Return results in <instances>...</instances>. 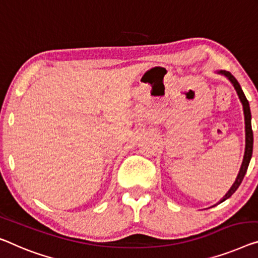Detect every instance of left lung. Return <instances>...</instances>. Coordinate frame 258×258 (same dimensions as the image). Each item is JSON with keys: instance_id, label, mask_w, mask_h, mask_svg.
I'll use <instances>...</instances> for the list:
<instances>
[{"instance_id": "1", "label": "left lung", "mask_w": 258, "mask_h": 258, "mask_svg": "<svg viewBox=\"0 0 258 258\" xmlns=\"http://www.w3.org/2000/svg\"><path fill=\"white\" fill-rule=\"evenodd\" d=\"M218 74H221V75H225L226 78H227L232 84L235 88V90L237 92V95H239V98L242 103V105H243V112H244V124H245V149H244V156H243V161H242V164H241V168H240V171H239V175H237V177L235 179V182L232 185V187L228 190L227 194L224 196V198L220 199V202L218 204H220L222 202H225L226 199H228L230 196H232L234 192L237 190V187L240 186V184L242 180H243V177L245 175V172H247V169L249 166V162H250V159H251V155H252V145H253V136H252V128H251V112H250V107H249V102L248 99L245 98L244 96V92L242 90V88L240 86V83L237 82V80L234 78V76L230 74L229 72L227 71H219L217 72Z\"/></svg>"}]
</instances>
